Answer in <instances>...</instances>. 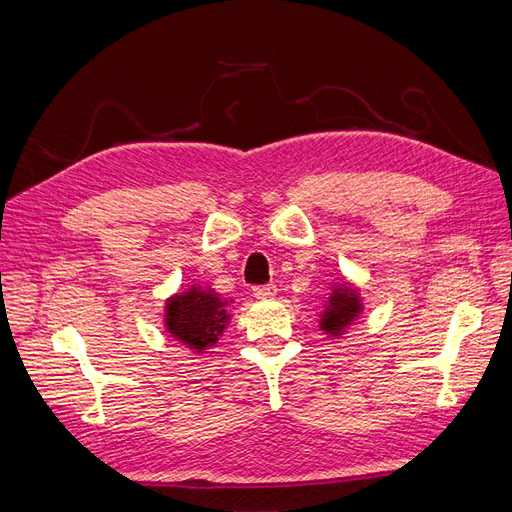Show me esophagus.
<instances>
[{
	"label": "esophagus",
	"mask_w": 512,
	"mask_h": 512,
	"mask_svg": "<svg viewBox=\"0 0 512 512\" xmlns=\"http://www.w3.org/2000/svg\"><path fill=\"white\" fill-rule=\"evenodd\" d=\"M275 292H277L275 284L256 286V288H254V297H256V299H273V297H275Z\"/></svg>",
	"instance_id": "esophagus-1"
}]
</instances>
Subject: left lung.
Returning a JSON list of instances; mask_svg holds the SVG:
<instances>
[{"mask_svg": "<svg viewBox=\"0 0 512 512\" xmlns=\"http://www.w3.org/2000/svg\"><path fill=\"white\" fill-rule=\"evenodd\" d=\"M361 292L350 282L333 284L320 312V329L329 337H342L350 324L363 314Z\"/></svg>", "mask_w": 512, "mask_h": 512, "instance_id": "left-lung-1", "label": "left lung"}]
</instances>
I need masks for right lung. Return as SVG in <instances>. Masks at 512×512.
I'll return each instance as SVG.
<instances>
[{"mask_svg": "<svg viewBox=\"0 0 512 512\" xmlns=\"http://www.w3.org/2000/svg\"><path fill=\"white\" fill-rule=\"evenodd\" d=\"M230 303L211 286L192 284L185 292L166 299L164 327L170 337L194 352H205L218 344L230 322Z\"/></svg>", "mask_w": 512, "mask_h": 512, "instance_id": "1", "label": "right lung"}]
</instances>
